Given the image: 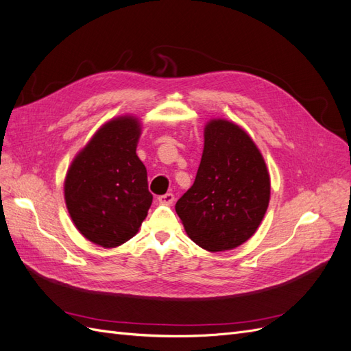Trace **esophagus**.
<instances>
[{
    "instance_id": "obj_1",
    "label": "esophagus",
    "mask_w": 351,
    "mask_h": 351,
    "mask_svg": "<svg viewBox=\"0 0 351 351\" xmlns=\"http://www.w3.org/2000/svg\"><path fill=\"white\" fill-rule=\"evenodd\" d=\"M158 202H159V204H162V205H171L174 202V195L173 193H165V195L158 196Z\"/></svg>"
}]
</instances>
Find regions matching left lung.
Here are the masks:
<instances>
[{
    "label": "left lung",
    "mask_w": 351,
    "mask_h": 351,
    "mask_svg": "<svg viewBox=\"0 0 351 351\" xmlns=\"http://www.w3.org/2000/svg\"><path fill=\"white\" fill-rule=\"evenodd\" d=\"M269 196L267 164L250 136L231 121L210 120L195 183L176 204L189 237L209 252L240 246L261 226Z\"/></svg>",
    "instance_id": "left-lung-1"
}]
</instances>
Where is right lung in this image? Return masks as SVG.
<instances>
[{
	"label": "right lung",
	"mask_w": 351,
	"mask_h": 351,
	"mask_svg": "<svg viewBox=\"0 0 351 351\" xmlns=\"http://www.w3.org/2000/svg\"><path fill=\"white\" fill-rule=\"evenodd\" d=\"M141 123L124 115L104 124L74 158L64 197L74 226L89 241L117 247L130 240L152 204L146 167L136 155Z\"/></svg>",
	"instance_id": "1"
}]
</instances>
